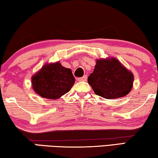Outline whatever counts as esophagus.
Listing matches in <instances>:
<instances>
[{"label":"esophagus","instance_id":"obj_1","mask_svg":"<svg viewBox=\"0 0 158 158\" xmlns=\"http://www.w3.org/2000/svg\"><path fill=\"white\" fill-rule=\"evenodd\" d=\"M86 79H87V77H86L85 75V76L80 77V78H78V79H77V80H78L79 81H86Z\"/></svg>","mask_w":158,"mask_h":158}]
</instances>
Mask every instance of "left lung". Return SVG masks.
I'll use <instances>...</instances> for the list:
<instances>
[{"mask_svg": "<svg viewBox=\"0 0 158 158\" xmlns=\"http://www.w3.org/2000/svg\"><path fill=\"white\" fill-rule=\"evenodd\" d=\"M134 76L115 58L97 59L94 72L88 77L94 93L111 99L128 94L132 88Z\"/></svg>", "mask_w": 158, "mask_h": 158, "instance_id": "obj_1", "label": "left lung"}]
</instances>
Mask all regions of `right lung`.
<instances>
[{
    "mask_svg": "<svg viewBox=\"0 0 158 158\" xmlns=\"http://www.w3.org/2000/svg\"><path fill=\"white\" fill-rule=\"evenodd\" d=\"M31 81L33 89L37 94L44 98L56 99L69 92L75 79L72 70L58 61L45 64L32 77Z\"/></svg>",
    "mask_w": 158,
    "mask_h": 158,
    "instance_id": "obj_1",
    "label": "right lung"
}]
</instances>
